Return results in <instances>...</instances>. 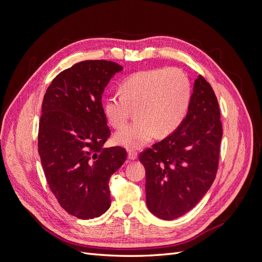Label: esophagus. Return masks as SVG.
Returning <instances> with one entry per match:
<instances>
[{
    "label": "esophagus",
    "mask_w": 262,
    "mask_h": 262,
    "mask_svg": "<svg viewBox=\"0 0 262 262\" xmlns=\"http://www.w3.org/2000/svg\"><path fill=\"white\" fill-rule=\"evenodd\" d=\"M128 157H129V160H131V161L137 160V158H138V152H136V150H129V152H128Z\"/></svg>",
    "instance_id": "obj_1"
}]
</instances>
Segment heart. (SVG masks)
<instances>
[{
	"instance_id": "obj_1",
	"label": "heart",
	"mask_w": 262,
	"mask_h": 262,
	"mask_svg": "<svg viewBox=\"0 0 262 262\" xmlns=\"http://www.w3.org/2000/svg\"><path fill=\"white\" fill-rule=\"evenodd\" d=\"M120 94L104 101V112L114 128L122 126L137 110V121L116 132L115 142L126 148H140L156 134L167 137L184 122L191 100L188 76L177 68L140 71L122 82Z\"/></svg>"
}]
</instances>
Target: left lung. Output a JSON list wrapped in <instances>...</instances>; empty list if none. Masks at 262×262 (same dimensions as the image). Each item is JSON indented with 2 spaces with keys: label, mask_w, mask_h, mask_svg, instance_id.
I'll return each mask as SVG.
<instances>
[{
  "label": "left lung",
  "mask_w": 262,
  "mask_h": 262,
  "mask_svg": "<svg viewBox=\"0 0 262 262\" xmlns=\"http://www.w3.org/2000/svg\"><path fill=\"white\" fill-rule=\"evenodd\" d=\"M220 118L215 94L198 75L184 122L140 154L146 176V205L155 216L166 221L182 216L211 188L223 134Z\"/></svg>",
  "instance_id": "1"
}]
</instances>
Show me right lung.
<instances>
[{"label":"right lung","mask_w":262,"mask_h":262,"mask_svg":"<svg viewBox=\"0 0 262 262\" xmlns=\"http://www.w3.org/2000/svg\"><path fill=\"white\" fill-rule=\"evenodd\" d=\"M118 63L90 60L55 76L47 90L39 122L38 152L61 207L82 220L110 207L108 182L126 160L120 146L102 147L110 136L101 95Z\"/></svg>","instance_id":"obj_1"}]
</instances>
